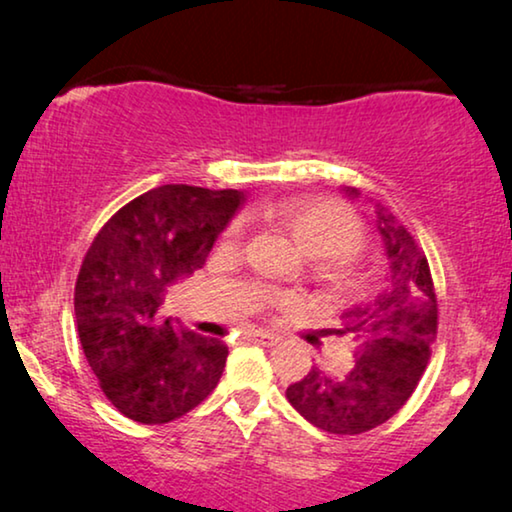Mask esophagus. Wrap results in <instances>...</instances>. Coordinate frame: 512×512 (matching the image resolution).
Segmentation results:
<instances>
[{"mask_svg":"<svg viewBox=\"0 0 512 512\" xmlns=\"http://www.w3.org/2000/svg\"><path fill=\"white\" fill-rule=\"evenodd\" d=\"M249 340L261 342V345H265V347H272V345H277V342H279V335L268 333V331H251Z\"/></svg>","mask_w":512,"mask_h":512,"instance_id":"34e87169","label":"esophagus"}]
</instances>
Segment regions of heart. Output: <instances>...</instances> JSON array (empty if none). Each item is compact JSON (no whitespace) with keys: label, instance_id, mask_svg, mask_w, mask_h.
Segmentation results:
<instances>
[{"label":"heart","instance_id":"b5f03b06","mask_svg":"<svg viewBox=\"0 0 512 512\" xmlns=\"http://www.w3.org/2000/svg\"><path fill=\"white\" fill-rule=\"evenodd\" d=\"M277 219L300 244L307 256L317 258L321 277L331 289L356 293L366 286V277L349 256L363 247V228L352 209L333 200H296L279 209ZM240 233V223L230 235ZM289 303V298H277Z\"/></svg>","mask_w":512,"mask_h":512}]
</instances>
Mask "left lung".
<instances>
[{
    "instance_id": "8db88e82",
    "label": "left lung",
    "mask_w": 512,
    "mask_h": 512,
    "mask_svg": "<svg viewBox=\"0 0 512 512\" xmlns=\"http://www.w3.org/2000/svg\"><path fill=\"white\" fill-rule=\"evenodd\" d=\"M356 198V188H345ZM377 207V230L389 261V286L375 303L342 314L338 335L356 342L347 375L312 368L286 389V398L307 422L338 436H356L387 422L408 403L422 380L438 333V298L431 268L415 237L394 214Z\"/></svg>"
}]
</instances>
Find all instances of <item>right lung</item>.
Instances as JSON below:
<instances>
[{
	"label": "right lung",
	"mask_w": 512,
	"mask_h": 512,
	"mask_svg": "<svg viewBox=\"0 0 512 512\" xmlns=\"http://www.w3.org/2000/svg\"><path fill=\"white\" fill-rule=\"evenodd\" d=\"M244 202L226 188L165 184L104 223L74 289L79 340L104 396L132 422L167 424L212 394L228 347L163 319L167 286L205 265Z\"/></svg>",
	"instance_id": "add662e5"
}]
</instances>
